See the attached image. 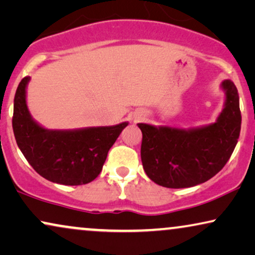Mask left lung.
Listing matches in <instances>:
<instances>
[{"mask_svg": "<svg viewBox=\"0 0 255 255\" xmlns=\"http://www.w3.org/2000/svg\"><path fill=\"white\" fill-rule=\"evenodd\" d=\"M223 111L212 124L191 128L137 124L141 159L156 184L171 189L202 184L222 170L236 148L242 128L239 94L233 81H222Z\"/></svg>", "mask_w": 255, "mask_h": 255, "instance_id": "left-lung-1", "label": "left lung"}]
</instances>
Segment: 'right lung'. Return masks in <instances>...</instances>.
I'll list each match as a JSON object with an SVG mask.
<instances>
[{
  "label": "right lung",
  "instance_id": "1",
  "mask_svg": "<svg viewBox=\"0 0 255 255\" xmlns=\"http://www.w3.org/2000/svg\"><path fill=\"white\" fill-rule=\"evenodd\" d=\"M30 77L23 78L13 99L12 129L26 161L47 181L63 185L92 182L103 170L108 150L128 122L77 129H47L31 117L26 104Z\"/></svg>",
  "mask_w": 255,
  "mask_h": 255
}]
</instances>
